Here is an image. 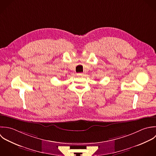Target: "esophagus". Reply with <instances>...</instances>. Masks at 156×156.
I'll return each instance as SVG.
<instances>
[{"mask_svg": "<svg viewBox=\"0 0 156 156\" xmlns=\"http://www.w3.org/2000/svg\"><path fill=\"white\" fill-rule=\"evenodd\" d=\"M78 76H83L84 75V74L83 73H79L77 74Z\"/></svg>", "mask_w": 156, "mask_h": 156, "instance_id": "obj_1", "label": "esophagus"}]
</instances>
